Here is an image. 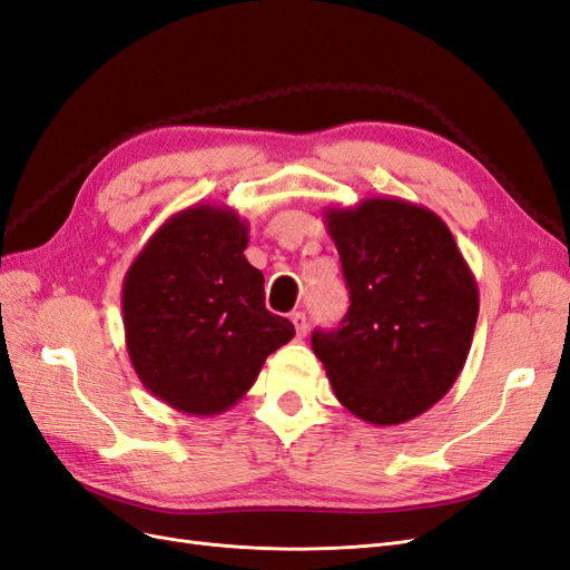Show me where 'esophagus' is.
Listing matches in <instances>:
<instances>
[{"mask_svg": "<svg viewBox=\"0 0 570 570\" xmlns=\"http://www.w3.org/2000/svg\"><path fill=\"white\" fill-rule=\"evenodd\" d=\"M289 321L295 323V331H297V335H299V337H304V335H306V331H308L306 314H304V312H292V314H289Z\"/></svg>", "mask_w": 570, "mask_h": 570, "instance_id": "34e87169", "label": "esophagus"}]
</instances>
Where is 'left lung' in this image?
I'll use <instances>...</instances> for the list:
<instances>
[{"label": "left lung", "mask_w": 570, "mask_h": 570, "mask_svg": "<svg viewBox=\"0 0 570 570\" xmlns=\"http://www.w3.org/2000/svg\"><path fill=\"white\" fill-rule=\"evenodd\" d=\"M350 312L312 335L340 404L373 425L421 416L452 390L478 321V283L446 223L400 197L327 206Z\"/></svg>", "instance_id": "1"}]
</instances>
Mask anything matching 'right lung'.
<instances>
[{
	"label": "right lung",
	"instance_id": "right-lung-1",
	"mask_svg": "<svg viewBox=\"0 0 570 570\" xmlns=\"http://www.w3.org/2000/svg\"><path fill=\"white\" fill-rule=\"evenodd\" d=\"M249 223L230 206L170 216L126 278V347L140 383L187 416H218L254 385L295 325L264 304V273L247 256Z\"/></svg>",
	"mask_w": 570,
	"mask_h": 570
}]
</instances>
